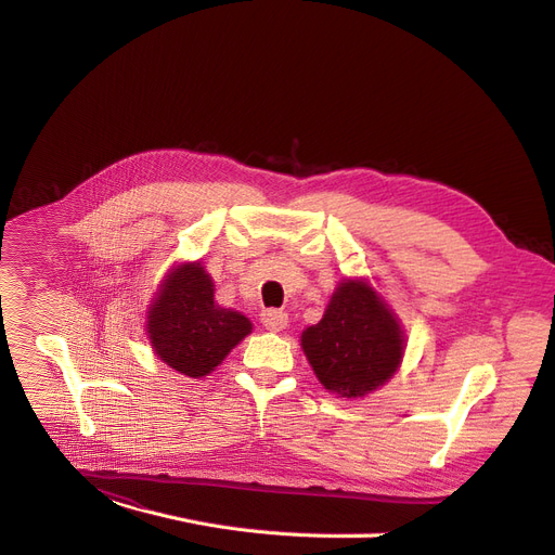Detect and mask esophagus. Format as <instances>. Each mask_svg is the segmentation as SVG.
<instances>
[{"mask_svg":"<svg viewBox=\"0 0 555 555\" xmlns=\"http://www.w3.org/2000/svg\"><path fill=\"white\" fill-rule=\"evenodd\" d=\"M261 324L268 328V331H282L284 326L289 324V317H287V312H282V310H263L261 312Z\"/></svg>","mask_w":555,"mask_h":555,"instance_id":"obj_1","label":"esophagus"}]
</instances>
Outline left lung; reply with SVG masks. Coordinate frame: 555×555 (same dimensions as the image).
<instances>
[{
  "instance_id": "left-lung-1",
  "label": "left lung",
  "mask_w": 555,
  "mask_h": 555,
  "mask_svg": "<svg viewBox=\"0 0 555 555\" xmlns=\"http://www.w3.org/2000/svg\"><path fill=\"white\" fill-rule=\"evenodd\" d=\"M306 357L328 391L357 398L389 379L402 357V331L365 282H343L322 322L304 331Z\"/></svg>"
}]
</instances>
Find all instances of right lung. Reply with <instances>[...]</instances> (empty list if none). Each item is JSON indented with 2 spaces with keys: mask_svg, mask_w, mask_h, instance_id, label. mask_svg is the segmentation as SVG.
I'll return each mask as SVG.
<instances>
[{
  "mask_svg": "<svg viewBox=\"0 0 555 555\" xmlns=\"http://www.w3.org/2000/svg\"><path fill=\"white\" fill-rule=\"evenodd\" d=\"M212 280L201 263L166 275L147 314V335L157 357L188 377H204L251 331L241 312L215 306Z\"/></svg>",
  "mask_w": 555,
  "mask_h": 555,
  "instance_id": "obj_1",
  "label": "right lung"
}]
</instances>
